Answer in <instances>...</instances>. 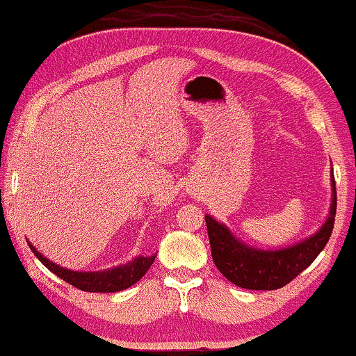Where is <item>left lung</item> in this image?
I'll list each match as a JSON object with an SVG mask.
<instances>
[{"instance_id": "1", "label": "left lung", "mask_w": 356, "mask_h": 356, "mask_svg": "<svg viewBox=\"0 0 356 356\" xmlns=\"http://www.w3.org/2000/svg\"><path fill=\"white\" fill-rule=\"evenodd\" d=\"M331 209L326 222L316 234L282 250H258L248 246L212 216H205L212 259L231 284L248 290H277L302 273L331 238L336 216V183L331 175Z\"/></svg>"}]
</instances>
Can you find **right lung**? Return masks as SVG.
I'll list each match as a JSON object with an SVG mask.
<instances>
[{"instance_id": "right-lung-1", "label": "right lung", "mask_w": 356, "mask_h": 356, "mask_svg": "<svg viewBox=\"0 0 356 356\" xmlns=\"http://www.w3.org/2000/svg\"><path fill=\"white\" fill-rule=\"evenodd\" d=\"M29 246L45 268H49L52 273L57 275L59 278H63L64 282H67V284H71L72 286H76V289L85 290V292L110 293L129 289V286H132L136 282H139L140 278L147 273V270L151 268V265L154 263L156 258V254L137 256V258H134L131 263H127V265L115 266V268L112 270L74 271L63 268V266L52 263L51 259H47L44 254L39 253V251L35 250V246H32L30 243Z\"/></svg>"}]
</instances>
